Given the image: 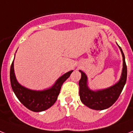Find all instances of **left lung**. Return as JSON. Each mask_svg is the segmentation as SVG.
Here are the masks:
<instances>
[{
	"label": "left lung",
	"instance_id": "obj_1",
	"mask_svg": "<svg viewBox=\"0 0 133 133\" xmlns=\"http://www.w3.org/2000/svg\"><path fill=\"white\" fill-rule=\"evenodd\" d=\"M118 46V45H117ZM123 58L122 72L120 78L116 83L103 89L92 90L88 86V78L85 72L81 70V78L79 81V96L81 102L91 109L104 110L113 105L119 98L127 78V67L125 57L122 48L118 46Z\"/></svg>",
	"mask_w": 133,
	"mask_h": 133
}]
</instances>
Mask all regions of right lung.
I'll use <instances>...</instances> for the list:
<instances>
[{
    "label": "right lung",
    "instance_id": "1",
    "mask_svg": "<svg viewBox=\"0 0 133 133\" xmlns=\"http://www.w3.org/2000/svg\"><path fill=\"white\" fill-rule=\"evenodd\" d=\"M14 61L10 68V81L13 91L22 104L34 112L44 111L55 104L59 96L61 86L68 78L73 70L69 71L56 81L52 87L44 90H33L20 85L14 72Z\"/></svg>",
    "mask_w": 133,
    "mask_h": 133
}]
</instances>
